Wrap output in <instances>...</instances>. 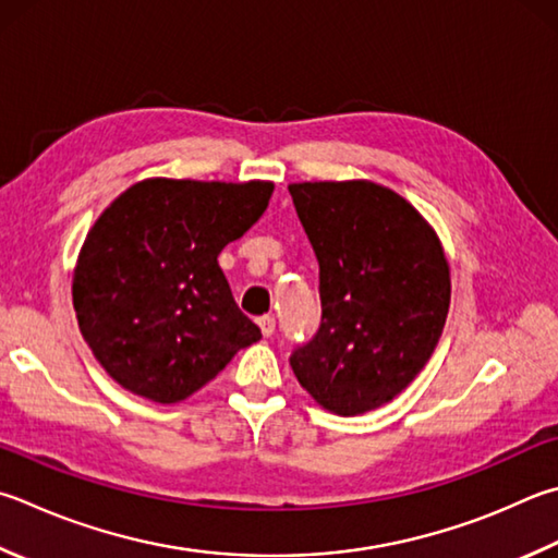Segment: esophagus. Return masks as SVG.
I'll return each mask as SVG.
<instances>
[{
  "instance_id": "esophagus-1",
  "label": "esophagus",
  "mask_w": 558,
  "mask_h": 558,
  "mask_svg": "<svg viewBox=\"0 0 558 558\" xmlns=\"http://www.w3.org/2000/svg\"><path fill=\"white\" fill-rule=\"evenodd\" d=\"M258 327L263 331V337H270V333L276 331V317H270V314H263V317H258Z\"/></svg>"
}]
</instances>
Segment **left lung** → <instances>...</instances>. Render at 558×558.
I'll return each instance as SVG.
<instances>
[{"mask_svg":"<svg viewBox=\"0 0 558 558\" xmlns=\"http://www.w3.org/2000/svg\"><path fill=\"white\" fill-rule=\"evenodd\" d=\"M292 205L319 260L322 319L290 353L302 388L353 417L400 395L427 366L449 314L439 239L376 182H300Z\"/></svg>","mask_w":558,"mask_h":558,"instance_id":"8db88e82","label":"left lung"}]
</instances>
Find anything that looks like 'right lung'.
I'll use <instances>...</instances> for the list:
<instances>
[{"label": "right lung", "mask_w": 558, "mask_h": 558, "mask_svg": "<svg viewBox=\"0 0 558 558\" xmlns=\"http://www.w3.org/2000/svg\"><path fill=\"white\" fill-rule=\"evenodd\" d=\"M272 182L144 180L95 221L73 305L95 359L121 388L185 400L260 339L217 256L268 207Z\"/></svg>", "instance_id": "add662e5"}]
</instances>
